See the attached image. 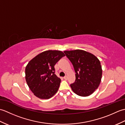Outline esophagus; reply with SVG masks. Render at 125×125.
Returning a JSON list of instances; mask_svg holds the SVG:
<instances>
[{"label": "esophagus", "mask_w": 125, "mask_h": 125, "mask_svg": "<svg viewBox=\"0 0 125 125\" xmlns=\"http://www.w3.org/2000/svg\"><path fill=\"white\" fill-rule=\"evenodd\" d=\"M63 78H64L65 80H67V79H68V77L66 76H64V77H63Z\"/></svg>", "instance_id": "1"}]
</instances>
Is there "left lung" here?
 <instances>
[{
    "label": "left lung",
    "mask_w": 125,
    "mask_h": 125,
    "mask_svg": "<svg viewBox=\"0 0 125 125\" xmlns=\"http://www.w3.org/2000/svg\"><path fill=\"white\" fill-rule=\"evenodd\" d=\"M64 52L76 73L75 83L70 85L71 89L79 96L91 95L99 86L102 79L100 61L91 53L83 50H66Z\"/></svg>",
    "instance_id": "1"
}]
</instances>
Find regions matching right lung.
<instances>
[{
    "mask_svg": "<svg viewBox=\"0 0 125 125\" xmlns=\"http://www.w3.org/2000/svg\"><path fill=\"white\" fill-rule=\"evenodd\" d=\"M65 55L60 50H47L36 55L25 69L28 87L36 97L49 99L58 91L61 79L55 74L54 66Z\"/></svg>",
    "mask_w": 125,
    "mask_h": 125,
    "instance_id": "right-lung-1",
    "label": "right lung"
}]
</instances>
